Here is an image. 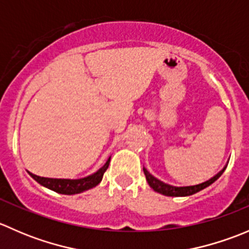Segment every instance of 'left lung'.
<instances>
[{"instance_id": "obj_1", "label": "left lung", "mask_w": 249, "mask_h": 249, "mask_svg": "<svg viewBox=\"0 0 249 249\" xmlns=\"http://www.w3.org/2000/svg\"><path fill=\"white\" fill-rule=\"evenodd\" d=\"M227 166L228 164L225 165V166L223 167L217 175H214L213 177H211L210 179L205 180V182L199 183V184H193V185H180V187H178V185L169 184V183H165L162 182V180L158 179V178L154 177V176L148 171L144 166H143V172H144L145 179H147L148 184H149V187L152 188L154 192L165 195V196L179 197V196H190V195L196 194V193L201 192V190L205 189V188L210 187L212 183H214L215 180L223 175V172L225 171Z\"/></svg>"}]
</instances>
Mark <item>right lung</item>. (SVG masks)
Here are the masks:
<instances>
[{
    "label": "right lung",
    "mask_w": 249,
    "mask_h": 249,
    "mask_svg": "<svg viewBox=\"0 0 249 249\" xmlns=\"http://www.w3.org/2000/svg\"><path fill=\"white\" fill-rule=\"evenodd\" d=\"M110 161V157L105 162L104 166L101 169L97 170L96 172L91 173L89 176H85L83 178H76V179H71V178H47V177H39V176L34 175V173L29 172V175L39 183L43 187L48 188V189L56 192L59 194L65 195H74L79 194V193L89 190L91 188H95L100 182L102 180L104 173L108 169V165Z\"/></svg>",
    "instance_id": "right-lung-1"
}]
</instances>
